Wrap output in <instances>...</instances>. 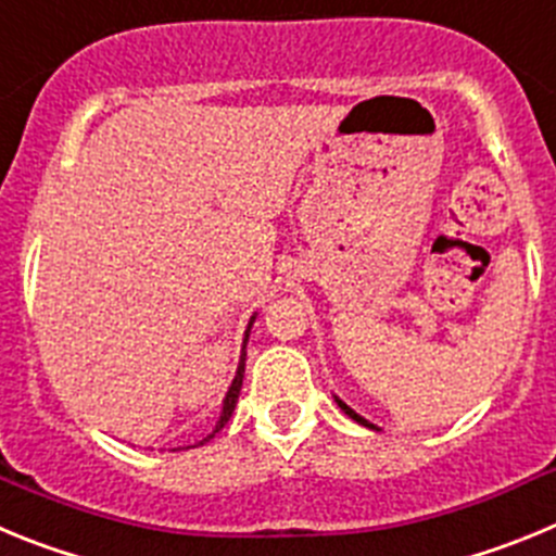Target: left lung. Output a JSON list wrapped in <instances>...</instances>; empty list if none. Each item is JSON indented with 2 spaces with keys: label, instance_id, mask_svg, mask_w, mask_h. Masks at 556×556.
Segmentation results:
<instances>
[{
  "label": "left lung",
  "instance_id": "left-lung-1",
  "mask_svg": "<svg viewBox=\"0 0 556 556\" xmlns=\"http://www.w3.org/2000/svg\"><path fill=\"white\" fill-rule=\"evenodd\" d=\"M334 402H338V407H340V409H343V413H346V415H349V418H354V421H357V424H363V427H368V429H377V427H374V424H371V421H365L363 415H357V413H354V409H352V407H349V404H343V402H340V399H334Z\"/></svg>",
  "mask_w": 556,
  "mask_h": 556
}]
</instances>
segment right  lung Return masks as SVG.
Segmentation results:
<instances>
[{"mask_svg": "<svg viewBox=\"0 0 556 556\" xmlns=\"http://www.w3.org/2000/svg\"><path fill=\"white\" fill-rule=\"evenodd\" d=\"M252 321H254V318H252ZM252 321H249V327H247V338H243V349H247L249 332H252ZM243 371H247V352H241V363H238V371H235V379H232V384H229L227 396H224L222 418H218L216 429H213V432H210L207 438H204V440H199V446H202V443H207L210 438H216V432H222V429H224V424H227L229 418H232V409H235V404H238V393H241V384H243ZM188 448H193V446H188Z\"/></svg>", "mask_w": 556, "mask_h": 556, "instance_id": "obj_1", "label": "right lung"}]
</instances>
